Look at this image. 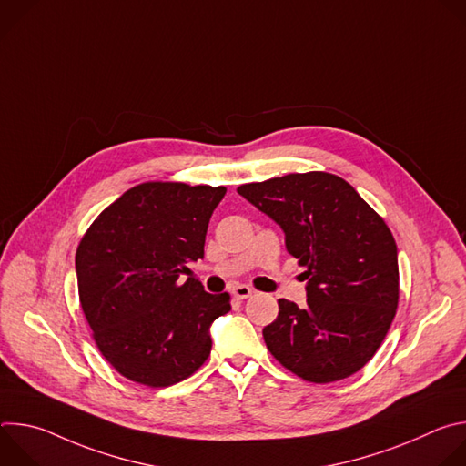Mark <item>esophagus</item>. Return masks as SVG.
I'll return each mask as SVG.
<instances>
[{"label": "esophagus", "mask_w": 466, "mask_h": 466, "mask_svg": "<svg viewBox=\"0 0 466 466\" xmlns=\"http://www.w3.org/2000/svg\"><path fill=\"white\" fill-rule=\"evenodd\" d=\"M252 293H254V289L248 288V286H243V284H238V286L232 288V295H234L236 299H241V300L252 297Z\"/></svg>", "instance_id": "obj_1"}]
</instances>
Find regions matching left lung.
Wrapping results in <instances>:
<instances>
[{"label": "left lung", "mask_w": 466, "mask_h": 466, "mask_svg": "<svg viewBox=\"0 0 466 466\" xmlns=\"http://www.w3.org/2000/svg\"><path fill=\"white\" fill-rule=\"evenodd\" d=\"M238 193L269 216L299 259L308 306L279 300L263 328L269 352L306 381L358 372L380 349L398 306V252L385 221L341 177L291 173Z\"/></svg>", "instance_id": "obj_1"}]
</instances>
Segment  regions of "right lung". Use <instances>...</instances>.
Instances as JSON below:
<instances>
[{
	"mask_svg": "<svg viewBox=\"0 0 466 466\" xmlns=\"http://www.w3.org/2000/svg\"><path fill=\"white\" fill-rule=\"evenodd\" d=\"M225 193L223 186L144 182L105 208L81 239V306L97 349L121 376L167 387L210 356V326L230 311V295L178 279L205 256Z\"/></svg>",
	"mask_w": 466,
	"mask_h": 466,
	"instance_id": "add662e5",
	"label": "right lung"
}]
</instances>
